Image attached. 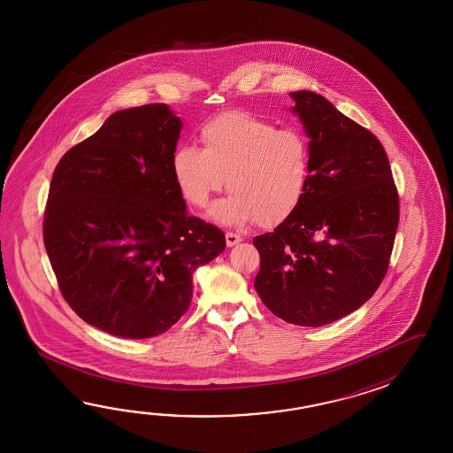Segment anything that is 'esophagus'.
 Segmentation results:
<instances>
[{"instance_id":"esophagus-1","label":"esophagus","mask_w":453,"mask_h":453,"mask_svg":"<svg viewBox=\"0 0 453 453\" xmlns=\"http://www.w3.org/2000/svg\"><path fill=\"white\" fill-rule=\"evenodd\" d=\"M225 238H226V246H234V244H238L242 241V236L238 234V233H233V231H226V234H225Z\"/></svg>"}]
</instances>
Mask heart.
Returning a JSON list of instances; mask_svg holds the SVG:
<instances>
[{
	"label": "heart",
	"instance_id": "b5f03b06",
	"mask_svg": "<svg viewBox=\"0 0 453 453\" xmlns=\"http://www.w3.org/2000/svg\"><path fill=\"white\" fill-rule=\"evenodd\" d=\"M199 139L203 150L183 145L172 158L174 181L191 205L205 207L226 180L230 196L211 209L217 222L272 226L298 209L311 176V145L301 131L226 111L203 123Z\"/></svg>",
	"mask_w": 453,
	"mask_h": 453
}]
</instances>
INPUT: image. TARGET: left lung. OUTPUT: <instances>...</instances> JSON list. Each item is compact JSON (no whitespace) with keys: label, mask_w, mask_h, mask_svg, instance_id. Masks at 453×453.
I'll return each instance as SVG.
<instances>
[{"label":"left lung","mask_w":453,"mask_h":453,"mask_svg":"<svg viewBox=\"0 0 453 453\" xmlns=\"http://www.w3.org/2000/svg\"><path fill=\"white\" fill-rule=\"evenodd\" d=\"M311 145L298 209L252 242L254 288L285 322L320 327L361 308L384 280L400 219L388 157L376 135L327 98L291 92Z\"/></svg>","instance_id":"1"}]
</instances>
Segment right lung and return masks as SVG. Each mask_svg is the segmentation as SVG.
<instances>
[{
  "label": "right lung",
  "mask_w": 453,
  "mask_h": 453,
  "mask_svg": "<svg viewBox=\"0 0 453 453\" xmlns=\"http://www.w3.org/2000/svg\"><path fill=\"white\" fill-rule=\"evenodd\" d=\"M181 119L165 104L116 111L61 157L43 242L63 298L119 338L157 337L193 298V273L226 246L189 215L172 158Z\"/></svg>",
  "instance_id": "1"
}]
</instances>
